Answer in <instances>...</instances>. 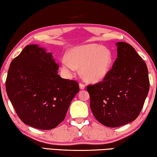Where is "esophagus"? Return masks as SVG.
Wrapping results in <instances>:
<instances>
[{"label":"esophagus","mask_w":157,"mask_h":157,"mask_svg":"<svg viewBox=\"0 0 157 157\" xmlns=\"http://www.w3.org/2000/svg\"><path fill=\"white\" fill-rule=\"evenodd\" d=\"M79 88H80V90H84V89L85 88V85H84L83 83H79Z\"/></svg>","instance_id":"obj_1"}]
</instances>
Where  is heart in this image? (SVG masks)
I'll list each match as a JSON object with an SVG mask.
<instances>
[{
	"label": "heart",
	"mask_w": 157,
	"mask_h": 157,
	"mask_svg": "<svg viewBox=\"0 0 157 157\" xmlns=\"http://www.w3.org/2000/svg\"><path fill=\"white\" fill-rule=\"evenodd\" d=\"M62 61L61 68L67 75L72 77L81 67L80 72L86 81L97 83L108 76L113 58L111 51L98 44H87L72 48Z\"/></svg>",
	"instance_id": "obj_1"
}]
</instances>
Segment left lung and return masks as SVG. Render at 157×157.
<instances>
[{"instance_id":"left-lung-1","label":"left lung","mask_w":157,"mask_h":157,"mask_svg":"<svg viewBox=\"0 0 157 157\" xmlns=\"http://www.w3.org/2000/svg\"><path fill=\"white\" fill-rule=\"evenodd\" d=\"M116 46L118 56L108 76L86 86L94 116L110 128L135 121L149 90L148 69L144 60L129 44L118 42Z\"/></svg>"}]
</instances>
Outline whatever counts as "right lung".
<instances>
[{
	"mask_svg": "<svg viewBox=\"0 0 157 157\" xmlns=\"http://www.w3.org/2000/svg\"><path fill=\"white\" fill-rule=\"evenodd\" d=\"M58 68L52 53L36 44L25 46L11 62L6 92L19 118L27 125L51 130L64 120L79 89L76 81L60 78Z\"/></svg>",
	"mask_w": 157,
	"mask_h": 157,
	"instance_id": "1",
	"label": "right lung"
}]
</instances>
